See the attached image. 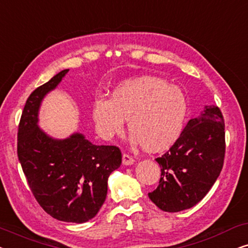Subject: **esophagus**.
Here are the masks:
<instances>
[{
    "mask_svg": "<svg viewBox=\"0 0 248 248\" xmlns=\"http://www.w3.org/2000/svg\"><path fill=\"white\" fill-rule=\"evenodd\" d=\"M122 162H123V165L128 166V165L134 164V159L132 158L130 155L124 154V155H123V158H122Z\"/></svg>",
    "mask_w": 248,
    "mask_h": 248,
    "instance_id": "obj_1",
    "label": "esophagus"
}]
</instances>
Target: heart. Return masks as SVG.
Instances as JSON below:
<instances>
[{"label":"heart","instance_id":"1","mask_svg":"<svg viewBox=\"0 0 248 248\" xmlns=\"http://www.w3.org/2000/svg\"><path fill=\"white\" fill-rule=\"evenodd\" d=\"M188 103L181 88L155 77L124 81L109 100L93 103V117L101 137L120 133L124 120L134 142L149 152L165 151L181 137Z\"/></svg>","mask_w":248,"mask_h":248}]
</instances>
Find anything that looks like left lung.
<instances>
[{
  "label": "left lung",
  "instance_id": "8db88e82",
  "mask_svg": "<svg viewBox=\"0 0 248 248\" xmlns=\"http://www.w3.org/2000/svg\"><path fill=\"white\" fill-rule=\"evenodd\" d=\"M225 121L217 106H205L188 121L181 137L155 160L161 168L158 187L149 198L166 212L189 209L215 184L225 160Z\"/></svg>",
  "mask_w": 248,
  "mask_h": 248
}]
</instances>
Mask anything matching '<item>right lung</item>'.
Wrapping results in <instances>:
<instances>
[{"instance_id": "obj_1", "label": "right lung", "mask_w": 248, "mask_h": 248, "mask_svg": "<svg viewBox=\"0 0 248 248\" xmlns=\"http://www.w3.org/2000/svg\"><path fill=\"white\" fill-rule=\"evenodd\" d=\"M67 71H61L30 93L18 126L16 152L39 205L61 221L82 223L104 204L108 177L121 166L122 154L116 145H94L79 133L55 140L38 127L43 98Z\"/></svg>"}]
</instances>
